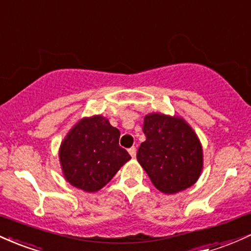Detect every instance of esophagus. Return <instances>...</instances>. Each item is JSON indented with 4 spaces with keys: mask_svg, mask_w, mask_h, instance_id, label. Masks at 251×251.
Returning a JSON list of instances; mask_svg holds the SVG:
<instances>
[{
    "mask_svg": "<svg viewBox=\"0 0 251 251\" xmlns=\"http://www.w3.org/2000/svg\"><path fill=\"white\" fill-rule=\"evenodd\" d=\"M128 153L131 154V157H135V153H137V149L134 148V146H132L131 149H128Z\"/></svg>",
    "mask_w": 251,
    "mask_h": 251,
    "instance_id": "34e87169",
    "label": "esophagus"
}]
</instances>
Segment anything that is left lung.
<instances>
[{"instance_id": "left-lung-1", "label": "left lung", "mask_w": 251, "mask_h": 251, "mask_svg": "<svg viewBox=\"0 0 251 251\" xmlns=\"http://www.w3.org/2000/svg\"><path fill=\"white\" fill-rule=\"evenodd\" d=\"M146 140L140 144L137 159L152 184L164 194H177L194 185L203 166L197 135L180 118L160 113L144 118Z\"/></svg>"}]
</instances>
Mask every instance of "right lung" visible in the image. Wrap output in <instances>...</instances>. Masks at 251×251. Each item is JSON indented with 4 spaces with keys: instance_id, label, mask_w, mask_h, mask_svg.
I'll return each mask as SVG.
<instances>
[{
    "instance_id": "add662e5",
    "label": "right lung",
    "mask_w": 251,
    "mask_h": 251,
    "mask_svg": "<svg viewBox=\"0 0 251 251\" xmlns=\"http://www.w3.org/2000/svg\"><path fill=\"white\" fill-rule=\"evenodd\" d=\"M120 131L106 118H85L71 129L60 149V162L67 181L83 191L105 186L131 159L119 146Z\"/></svg>"
}]
</instances>
